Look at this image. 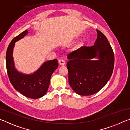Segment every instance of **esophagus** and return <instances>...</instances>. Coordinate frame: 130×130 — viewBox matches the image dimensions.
I'll use <instances>...</instances> for the list:
<instances>
[{
	"mask_svg": "<svg viewBox=\"0 0 130 130\" xmlns=\"http://www.w3.org/2000/svg\"><path fill=\"white\" fill-rule=\"evenodd\" d=\"M58 63H59V64H60V65H64L65 64V61L63 60H62V59H60V60H59Z\"/></svg>",
	"mask_w": 130,
	"mask_h": 130,
	"instance_id": "obj_1",
	"label": "esophagus"
}]
</instances>
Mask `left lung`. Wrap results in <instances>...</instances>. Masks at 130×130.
<instances>
[{"mask_svg":"<svg viewBox=\"0 0 130 130\" xmlns=\"http://www.w3.org/2000/svg\"><path fill=\"white\" fill-rule=\"evenodd\" d=\"M98 37L92 46H82L68 55L69 83L81 96L97 93L104 87L112 74L114 54L104 34L96 30ZM98 58L93 60V58Z\"/></svg>","mask_w":130,"mask_h":130,"instance_id":"8db88e82","label":"left lung"}]
</instances>
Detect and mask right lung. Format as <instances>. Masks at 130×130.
I'll return each instance as SVG.
<instances>
[{"instance_id": "right-lung-1", "label": "right lung", "mask_w": 130, "mask_h": 130, "mask_svg": "<svg viewBox=\"0 0 130 130\" xmlns=\"http://www.w3.org/2000/svg\"><path fill=\"white\" fill-rule=\"evenodd\" d=\"M28 33L26 30L12 39L8 45L6 56V68L11 83L17 91L26 97L31 99L40 98L43 96L49 87L52 74L58 63L57 59L44 62L41 67L32 74L20 73L15 69L12 52L15 43L23 38Z\"/></svg>"}]
</instances>
